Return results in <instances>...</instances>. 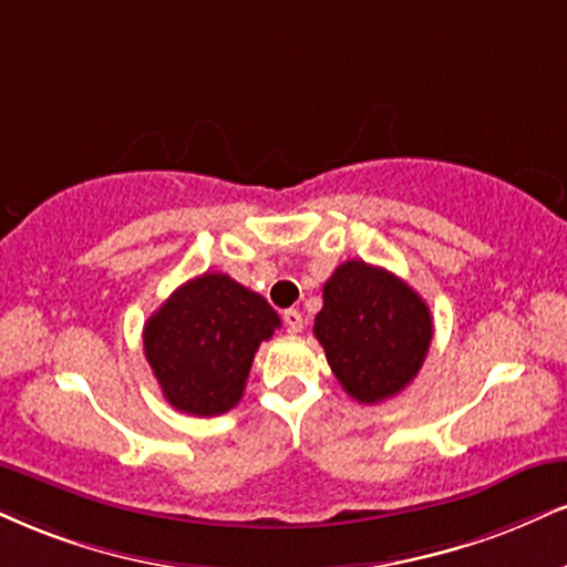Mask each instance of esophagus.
I'll use <instances>...</instances> for the list:
<instances>
[{"instance_id":"esophagus-1","label":"esophagus","mask_w":567,"mask_h":567,"mask_svg":"<svg viewBox=\"0 0 567 567\" xmlns=\"http://www.w3.org/2000/svg\"><path fill=\"white\" fill-rule=\"evenodd\" d=\"M284 323H286V328H289L291 333H299L305 328L302 312H299V310H286L284 312Z\"/></svg>"}]
</instances>
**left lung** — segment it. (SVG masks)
<instances>
[{
	"label": "left lung",
	"mask_w": 567,
	"mask_h": 567,
	"mask_svg": "<svg viewBox=\"0 0 567 567\" xmlns=\"http://www.w3.org/2000/svg\"><path fill=\"white\" fill-rule=\"evenodd\" d=\"M337 381L352 400H391L421 370L433 339L429 305L394 272L341 262L323 286L312 326Z\"/></svg>",
	"instance_id": "1"
}]
</instances>
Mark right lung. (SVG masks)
Masks as SVG:
<instances>
[{
  "label": "right lung",
  "mask_w": 567,
  "mask_h": 567,
  "mask_svg": "<svg viewBox=\"0 0 567 567\" xmlns=\"http://www.w3.org/2000/svg\"><path fill=\"white\" fill-rule=\"evenodd\" d=\"M278 326L260 295L226 272H202L146 320L144 354L173 408L213 417L241 400L257 347Z\"/></svg>",
  "instance_id": "obj_1"
}]
</instances>
